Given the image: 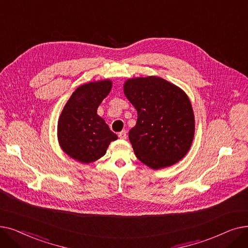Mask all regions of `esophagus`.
<instances>
[{
	"label": "esophagus",
	"instance_id": "1",
	"mask_svg": "<svg viewBox=\"0 0 248 248\" xmlns=\"http://www.w3.org/2000/svg\"><path fill=\"white\" fill-rule=\"evenodd\" d=\"M118 136H119L120 139H126V137H127V132H126L125 130H123V131L119 132V134H118Z\"/></svg>",
	"mask_w": 248,
	"mask_h": 248
}]
</instances>
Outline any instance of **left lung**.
<instances>
[{
  "mask_svg": "<svg viewBox=\"0 0 248 248\" xmlns=\"http://www.w3.org/2000/svg\"><path fill=\"white\" fill-rule=\"evenodd\" d=\"M124 93L137 110L129 140L136 157L152 170L185 157L195 135V116L186 93L159 77L128 78Z\"/></svg>",
  "mask_w": 248,
  "mask_h": 248,
  "instance_id": "1",
  "label": "left lung"
}]
</instances>
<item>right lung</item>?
<instances>
[{"mask_svg":"<svg viewBox=\"0 0 248 248\" xmlns=\"http://www.w3.org/2000/svg\"><path fill=\"white\" fill-rule=\"evenodd\" d=\"M112 89L110 79L92 81L78 87L70 96L57 123V139L64 153L81 163L105 155L111 141L118 139L97 114L102 101Z\"/></svg>","mask_w":248,"mask_h":248,"instance_id":"add662e5","label":"right lung"}]
</instances>
